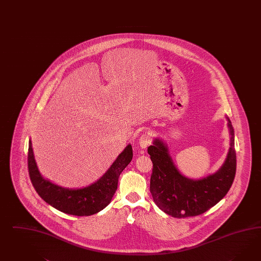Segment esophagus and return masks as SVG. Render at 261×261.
I'll use <instances>...</instances> for the list:
<instances>
[{"label":"esophagus","mask_w":261,"mask_h":261,"mask_svg":"<svg viewBox=\"0 0 261 261\" xmlns=\"http://www.w3.org/2000/svg\"><path fill=\"white\" fill-rule=\"evenodd\" d=\"M151 141H152L151 136L145 133V134L141 135V138L139 140V143H140L141 148L144 149L148 146L149 144L151 143Z\"/></svg>","instance_id":"1"}]
</instances>
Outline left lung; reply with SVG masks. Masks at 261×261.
<instances>
[{
    "label": "left lung",
    "mask_w": 261,
    "mask_h": 261,
    "mask_svg": "<svg viewBox=\"0 0 261 261\" xmlns=\"http://www.w3.org/2000/svg\"><path fill=\"white\" fill-rule=\"evenodd\" d=\"M231 147L226 162L219 172L193 180L179 174L166 146L155 140L147 151L153 162L150 192L158 207L174 218L196 217L209 210L225 197L232 186L237 170L234 137L231 121Z\"/></svg>",
    "instance_id": "8db88e82"
}]
</instances>
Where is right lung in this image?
Wrapping results in <instances>:
<instances>
[{
	"label": "right lung",
	"mask_w": 261,
	"mask_h": 261,
	"mask_svg": "<svg viewBox=\"0 0 261 261\" xmlns=\"http://www.w3.org/2000/svg\"><path fill=\"white\" fill-rule=\"evenodd\" d=\"M132 156L133 150L129 144L97 182L75 190L57 186L41 176L36 165L31 141H29L28 166L30 180L45 202L65 214L85 217L97 214L110 203L118 188L119 176L130 163Z\"/></svg>",
	"instance_id": "1"
}]
</instances>
